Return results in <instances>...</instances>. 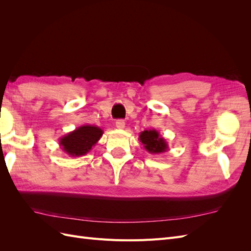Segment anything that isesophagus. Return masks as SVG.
Wrapping results in <instances>:
<instances>
[{
    "mask_svg": "<svg viewBox=\"0 0 251 251\" xmlns=\"http://www.w3.org/2000/svg\"><path fill=\"white\" fill-rule=\"evenodd\" d=\"M116 126H117L118 128H125L126 123H125V121H124L123 119H118V120H116Z\"/></svg>",
    "mask_w": 251,
    "mask_h": 251,
    "instance_id": "obj_1",
    "label": "esophagus"
}]
</instances>
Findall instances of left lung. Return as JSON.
Listing matches in <instances>:
<instances>
[{"label":"left lung","instance_id":"left-lung-1","mask_svg":"<svg viewBox=\"0 0 251 251\" xmlns=\"http://www.w3.org/2000/svg\"><path fill=\"white\" fill-rule=\"evenodd\" d=\"M139 140L150 154H162L169 150L166 140L156 130H144L139 134Z\"/></svg>","mask_w":251,"mask_h":251}]
</instances>
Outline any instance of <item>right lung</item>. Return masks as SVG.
I'll list each match as a JSON object with an SVG mask.
<instances>
[{"label":"right lung","instance_id":"add662e5","mask_svg":"<svg viewBox=\"0 0 251 251\" xmlns=\"http://www.w3.org/2000/svg\"><path fill=\"white\" fill-rule=\"evenodd\" d=\"M102 134L100 126H81L59 138V147L70 157L83 156L92 150Z\"/></svg>","mask_w":251,"mask_h":251}]
</instances>
